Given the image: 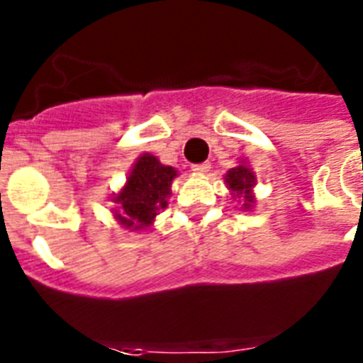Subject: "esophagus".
Returning <instances> with one entry per match:
<instances>
[{
    "instance_id": "obj_1",
    "label": "esophagus",
    "mask_w": 363,
    "mask_h": 363,
    "mask_svg": "<svg viewBox=\"0 0 363 363\" xmlns=\"http://www.w3.org/2000/svg\"><path fill=\"white\" fill-rule=\"evenodd\" d=\"M192 171L194 173H198V175H205V173H209L211 171V164L209 162H203V164L192 165Z\"/></svg>"
}]
</instances>
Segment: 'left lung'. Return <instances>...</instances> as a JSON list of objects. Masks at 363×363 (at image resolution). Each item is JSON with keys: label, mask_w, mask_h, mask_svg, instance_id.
Listing matches in <instances>:
<instances>
[{"label": "left lung", "mask_w": 363, "mask_h": 363, "mask_svg": "<svg viewBox=\"0 0 363 363\" xmlns=\"http://www.w3.org/2000/svg\"><path fill=\"white\" fill-rule=\"evenodd\" d=\"M224 182H226L232 198L238 199L241 203V211L254 209V203H256V196H254L256 175H254L252 167L245 160H241V164L228 171L224 175Z\"/></svg>", "instance_id": "left-lung-1"}]
</instances>
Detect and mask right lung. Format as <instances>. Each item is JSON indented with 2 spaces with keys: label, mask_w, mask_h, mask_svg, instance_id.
Masks as SVG:
<instances>
[{
  "label": "right lung",
  "mask_w": 363,
  "mask_h": 363,
  "mask_svg": "<svg viewBox=\"0 0 363 363\" xmlns=\"http://www.w3.org/2000/svg\"><path fill=\"white\" fill-rule=\"evenodd\" d=\"M177 175L175 167L164 165L152 154H141L131 165L124 186L111 196L115 220L130 232H143L152 226L156 216L167 207Z\"/></svg>",
  "instance_id": "right-lung-1"
}]
</instances>
